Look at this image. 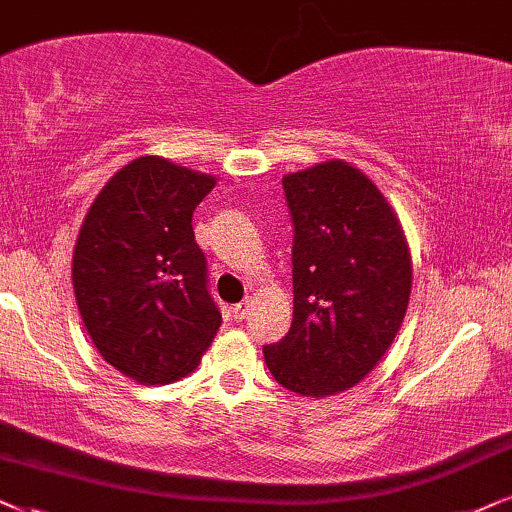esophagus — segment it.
<instances>
[{"label": "esophagus", "instance_id": "1", "mask_svg": "<svg viewBox=\"0 0 512 512\" xmlns=\"http://www.w3.org/2000/svg\"><path fill=\"white\" fill-rule=\"evenodd\" d=\"M231 316H234V320H243L245 304H234V306H231Z\"/></svg>", "mask_w": 512, "mask_h": 512}]
</instances>
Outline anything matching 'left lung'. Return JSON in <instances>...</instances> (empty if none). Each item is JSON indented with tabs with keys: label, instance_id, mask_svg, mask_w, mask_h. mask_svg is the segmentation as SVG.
Segmentation results:
<instances>
[{
	"label": "left lung",
	"instance_id": "obj_1",
	"mask_svg": "<svg viewBox=\"0 0 512 512\" xmlns=\"http://www.w3.org/2000/svg\"><path fill=\"white\" fill-rule=\"evenodd\" d=\"M283 192L295 311L264 360L283 388L325 398L365 379L393 344L410 302V248L384 194L346 161L285 175Z\"/></svg>",
	"mask_w": 512,
	"mask_h": 512
}]
</instances>
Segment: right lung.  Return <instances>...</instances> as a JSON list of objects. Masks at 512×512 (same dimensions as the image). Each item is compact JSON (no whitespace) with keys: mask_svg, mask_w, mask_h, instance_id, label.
<instances>
[{"mask_svg":"<svg viewBox=\"0 0 512 512\" xmlns=\"http://www.w3.org/2000/svg\"><path fill=\"white\" fill-rule=\"evenodd\" d=\"M213 175L140 156L88 208L74 245V297L95 349L140 384H170L199 365L222 313L208 290L192 215Z\"/></svg>","mask_w":512,"mask_h":512,"instance_id":"1","label":"right lung"}]
</instances>
